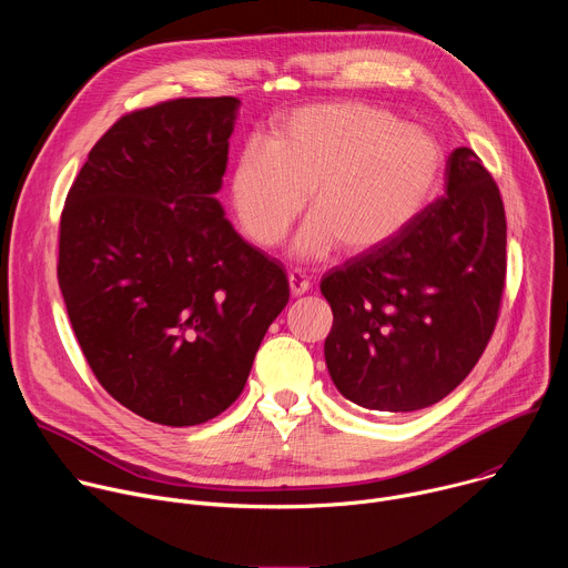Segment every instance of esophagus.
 Instances as JSON below:
<instances>
[{
	"label": "esophagus",
	"instance_id": "34e87169",
	"mask_svg": "<svg viewBox=\"0 0 568 568\" xmlns=\"http://www.w3.org/2000/svg\"><path fill=\"white\" fill-rule=\"evenodd\" d=\"M287 281H290V292H292V296H301V294H305V292L310 290V281H307L305 274H301L298 270H292V272L287 274Z\"/></svg>",
	"mask_w": 568,
	"mask_h": 568
}]
</instances>
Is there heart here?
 Here are the masks:
<instances>
[{
    "instance_id": "heart-1",
    "label": "heart",
    "mask_w": 568,
    "mask_h": 568,
    "mask_svg": "<svg viewBox=\"0 0 568 568\" xmlns=\"http://www.w3.org/2000/svg\"><path fill=\"white\" fill-rule=\"evenodd\" d=\"M438 143L386 110L364 103L310 105L285 119L267 143L250 139L229 175L233 215L254 245L270 250L298 217L303 258L386 245L427 204L440 175Z\"/></svg>"
}]
</instances>
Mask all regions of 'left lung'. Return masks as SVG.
I'll list each match as a JSON object with an SVG mask.
<instances>
[{"instance_id": "8db88e82", "label": "left lung", "mask_w": 568, "mask_h": 568, "mask_svg": "<svg viewBox=\"0 0 568 568\" xmlns=\"http://www.w3.org/2000/svg\"><path fill=\"white\" fill-rule=\"evenodd\" d=\"M504 283L501 193L476 152L456 148L443 197L321 278L335 316L323 346L335 386L373 412L432 407L488 346Z\"/></svg>"}]
</instances>
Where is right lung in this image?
Wrapping results in <instances>:
<instances>
[{
	"instance_id": "1",
	"label": "right lung",
	"mask_w": 568,
	"mask_h": 568,
	"mask_svg": "<svg viewBox=\"0 0 568 568\" xmlns=\"http://www.w3.org/2000/svg\"><path fill=\"white\" fill-rule=\"evenodd\" d=\"M237 105L175 99L121 116L62 209L58 283L75 339L101 386L156 425L229 409L290 301L281 263L215 200Z\"/></svg>"
}]
</instances>
